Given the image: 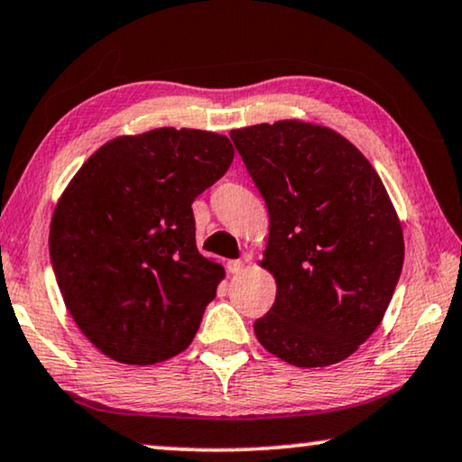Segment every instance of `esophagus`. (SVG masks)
I'll return each instance as SVG.
<instances>
[{"instance_id":"34e87169","label":"esophagus","mask_w":462,"mask_h":462,"mask_svg":"<svg viewBox=\"0 0 462 462\" xmlns=\"http://www.w3.org/2000/svg\"><path fill=\"white\" fill-rule=\"evenodd\" d=\"M244 260H231V262H226V268H229V273L231 274H237V273H241L244 271Z\"/></svg>"}]
</instances>
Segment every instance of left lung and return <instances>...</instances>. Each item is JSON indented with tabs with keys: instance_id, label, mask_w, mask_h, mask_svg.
Here are the masks:
<instances>
[{
	"instance_id": "obj_1",
	"label": "left lung",
	"mask_w": 462,
	"mask_h": 462,
	"mask_svg": "<svg viewBox=\"0 0 462 462\" xmlns=\"http://www.w3.org/2000/svg\"><path fill=\"white\" fill-rule=\"evenodd\" d=\"M229 136L271 217L262 266L276 300L254 322L255 337L291 365L338 364L378 328L402 271L384 183L328 127L285 119Z\"/></svg>"
}]
</instances>
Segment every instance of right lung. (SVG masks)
<instances>
[{"mask_svg":"<svg viewBox=\"0 0 462 462\" xmlns=\"http://www.w3.org/2000/svg\"><path fill=\"white\" fill-rule=\"evenodd\" d=\"M226 136L159 127L103 144L63 191L49 255L98 351L152 365L188 349L225 271L198 252L191 202L233 161Z\"/></svg>","mask_w":462,"mask_h":462,"instance_id":"right-lung-1","label":"right lung"}]
</instances>
